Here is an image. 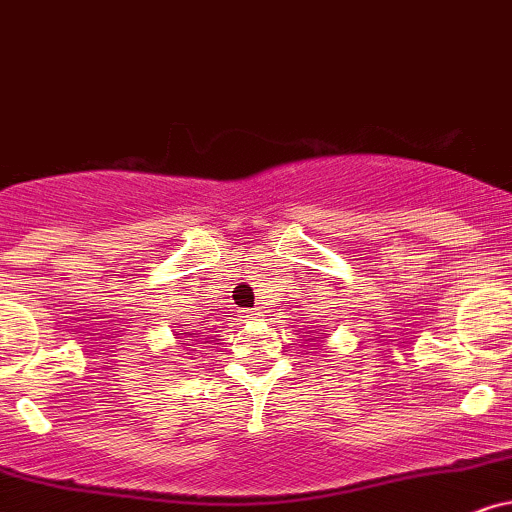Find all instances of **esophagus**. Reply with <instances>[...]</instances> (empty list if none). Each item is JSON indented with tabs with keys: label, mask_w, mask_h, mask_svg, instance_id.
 Segmentation results:
<instances>
[{
	"label": "esophagus",
	"mask_w": 512,
	"mask_h": 512,
	"mask_svg": "<svg viewBox=\"0 0 512 512\" xmlns=\"http://www.w3.org/2000/svg\"><path fill=\"white\" fill-rule=\"evenodd\" d=\"M238 317H240V322H250V319L257 317V312L255 310H240Z\"/></svg>",
	"instance_id": "1"
}]
</instances>
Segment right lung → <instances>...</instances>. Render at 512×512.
I'll return each instance as SVG.
<instances>
[{"label":"right lung","mask_w":512,"mask_h":512,"mask_svg":"<svg viewBox=\"0 0 512 512\" xmlns=\"http://www.w3.org/2000/svg\"><path fill=\"white\" fill-rule=\"evenodd\" d=\"M183 326H186V324H183ZM186 336H193V334H190V331H186ZM188 341H190V338H188Z\"/></svg>","instance_id":"1"}]
</instances>
